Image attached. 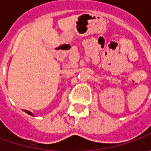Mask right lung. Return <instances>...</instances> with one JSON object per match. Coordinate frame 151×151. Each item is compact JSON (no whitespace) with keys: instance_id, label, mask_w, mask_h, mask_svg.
Returning <instances> with one entry per match:
<instances>
[{"instance_id":"add662e5","label":"right lung","mask_w":151,"mask_h":151,"mask_svg":"<svg viewBox=\"0 0 151 151\" xmlns=\"http://www.w3.org/2000/svg\"><path fill=\"white\" fill-rule=\"evenodd\" d=\"M24 112H26L27 114H29V115H31V116H33V114H32V113H31L30 111H27V110H24Z\"/></svg>"}]
</instances>
